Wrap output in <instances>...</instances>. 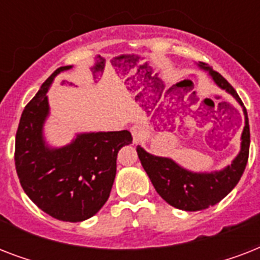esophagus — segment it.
<instances>
[{
  "label": "esophagus",
  "instance_id": "obj_1",
  "mask_svg": "<svg viewBox=\"0 0 260 260\" xmlns=\"http://www.w3.org/2000/svg\"><path fill=\"white\" fill-rule=\"evenodd\" d=\"M131 132H132V139H134V143L135 144H138L139 142H142L144 136H146V129H144V126L139 125H134L131 128Z\"/></svg>",
  "mask_w": 260,
  "mask_h": 260
}]
</instances>
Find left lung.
Returning <instances> with one entry per match:
<instances>
[{
	"mask_svg": "<svg viewBox=\"0 0 260 260\" xmlns=\"http://www.w3.org/2000/svg\"><path fill=\"white\" fill-rule=\"evenodd\" d=\"M197 66L201 70L206 71L220 89L231 94L238 101L239 105L242 106L244 114V128L240 139L242 143L239 154L235 156L231 165L221 170L196 173L182 167L171 158L152 155L140 146L136 148L143 169L150 177L159 196L171 206L186 212L206 209L209 206L216 205L226 194H230L244 173L250 152L248 116L236 90L231 86L221 74L210 69L208 64L200 62Z\"/></svg>",
	"mask_w": 260,
	"mask_h": 260,
	"instance_id": "1",
	"label": "left lung"
}]
</instances>
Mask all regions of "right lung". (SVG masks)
I'll list each match as a JSON object with an SVG mask.
<instances>
[{
  "label": "right lung",
  "mask_w": 260,
  "mask_h": 260,
  "mask_svg": "<svg viewBox=\"0 0 260 260\" xmlns=\"http://www.w3.org/2000/svg\"><path fill=\"white\" fill-rule=\"evenodd\" d=\"M70 69L54 71L25 106L16 134L14 163L22 189L34 204L56 220L79 222L93 217L108 201L118 151L132 143V135L129 131L82 132L66 146L47 143V91L56 75Z\"/></svg>",
  "instance_id": "add662e5"
}]
</instances>
